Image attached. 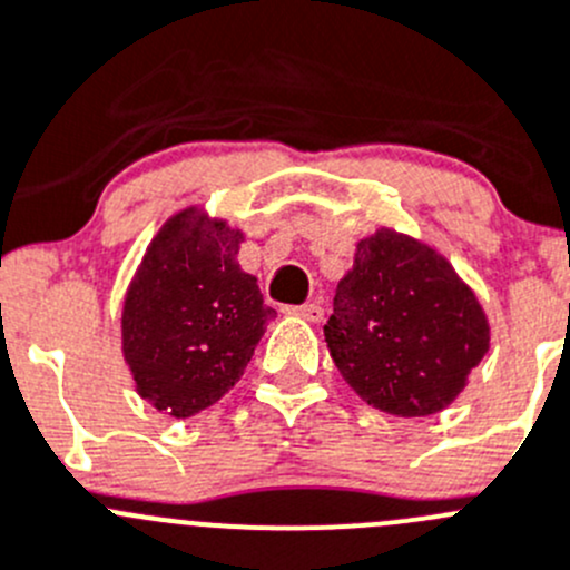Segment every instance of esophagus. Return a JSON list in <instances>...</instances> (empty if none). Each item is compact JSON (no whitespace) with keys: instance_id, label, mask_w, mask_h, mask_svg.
Segmentation results:
<instances>
[{"instance_id":"34e87169","label":"esophagus","mask_w":570,"mask_h":570,"mask_svg":"<svg viewBox=\"0 0 570 570\" xmlns=\"http://www.w3.org/2000/svg\"><path fill=\"white\" fill-rule=\"evenodd\" d=\"M284 312L308 320V323H320V320H323V306H320L317 301H308V303H303V306H286Z\"/></svg>"}]
</instances>
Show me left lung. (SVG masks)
Wrapping results in <instances>:
<instances>
[{"mask_svg": "<svg viewBox=\"0 0 570 570\" xmlns=\"http://www.w3.org/2000/svg\"><path fill=\"white\" fill-rule=\"evenodd\" d=\"M323 331L342 379L395 417L443 412L490 351L488 314L449 258L392 228L358 242Z\"/></svg>", "mask_w": 570, "mask_h": 570, "instance_id": "left-lung-1", "label": "left lung"}]
</instances>
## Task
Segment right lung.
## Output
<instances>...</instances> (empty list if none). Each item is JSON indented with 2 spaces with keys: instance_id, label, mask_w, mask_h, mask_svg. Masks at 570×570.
<instances>
[{
  "instance_id": "add662e5",
  "label": "right lung",
  "mask_w": 570,
  "mask_h": 570,
  "mask_svg": "<svg viewBox=\"0 0 570 570\" xmlns=\"http://www.w3.org/2000/svg\"><path fill=\"white\" fill-rule=\"evenodd\" d=\"M245 234L191 206L169 217L121 308V353L138 395L169 417L217 403L245 373L275 308L239 267Z\"/></svg>"
}]
</instances>
